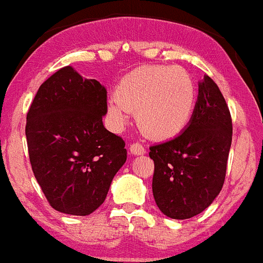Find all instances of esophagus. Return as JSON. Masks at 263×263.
I'll return each instance as SVG.
<instances>
[{"label": "esophagus", "instance_id": "1", "mask_svg": "<svg viewBox=\"0 0 263 263\" xmlns=\"http://www.w3.org/2000/svg\"><path fill=\"white\" fill-rule=\"evenodd\" d=\"M129 152L134 156H141V154L145 153V149H144V146L140 143H134L129 145Z\"/></svg>", "mask_w": 263, "mask_h": 263}]
</instances>
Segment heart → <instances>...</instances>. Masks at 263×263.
Listing matches in <instances>:
<instances>
[{"label":"heart","mask_w":263,"mask_h":263,"mask_svg":"<svg viewBox=\"0 0 263 263\" xmlns=\"http://www.w3.org/2000/svg\"><path fill=\"white\" fill-rule=\"evenodd\" d=\"M196 96L195 83L184 68L143 66L119 80L107 111L117 127H123L129 112H136L137 124L146 136L170 140L190 124Z\"/></svg>","instance_id":"b5f03b06"}]
</instances>
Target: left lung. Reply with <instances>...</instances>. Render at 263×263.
<instances>
[{
    "label": "left lung",
    "mask_w": 263,
    "mask_h": 263,
    "mask_svg": "<svg viewBox=\"0 0 263 263\" xmlns=\"http://www.w3.org/2000/svg\"><path fill=\"white\" fill-rule=\"evenodd\" d=\"M232 141V119L212 78L198 84L190 124L180 135L151 146L152 190L162 213L188 219L209 208L223 187Z\"/></svg>",
    "instance_id": "8db88e82"
}]
</instances>
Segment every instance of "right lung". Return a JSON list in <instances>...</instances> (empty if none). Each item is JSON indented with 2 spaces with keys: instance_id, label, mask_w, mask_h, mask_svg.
Wrapping results in <instances>:
<instances>
[{
  "instance_id": "1",
  "label": "right lung",
  "mask_w": 263,
  "mask_h": 263,
  "mask_svg": "<svg viewBox=\"0 0 263 263\" xmlns=\"http://www.w3.org/2000/svg\"><path fill=\"white\" fill-rule=\"evenodd\" d=\"M107 92L71 66L39 88L27 112L29 161L53 209L89 215L102 205L115 174L124 165L122 137L107 131Z\"/></svg>"
}]
</instances>
